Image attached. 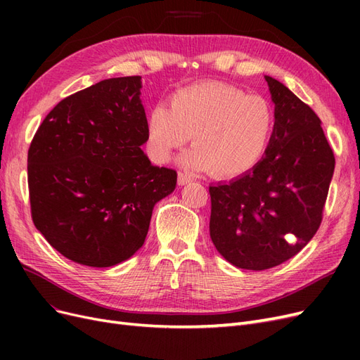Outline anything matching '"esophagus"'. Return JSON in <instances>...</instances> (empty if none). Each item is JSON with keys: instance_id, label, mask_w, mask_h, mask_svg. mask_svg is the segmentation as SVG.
I'll list each match as a JSON object with an SVG mask.
<instances>
[{"instance_id": "1", "label": "esophagus", "mask_w": 360, "mask_h": 360, "mask_svg": "<svg viewBox=\"0 0 360 360\" xmlns=\"http://www.w3.org/2000/svg\"><path fill=\"white\" fill-rule=\"evenodd\" d=\"M191 181H192V177L189 176V174L179 172V184H180V186H183V184H188Z\"/></svg>"}]
</instances>
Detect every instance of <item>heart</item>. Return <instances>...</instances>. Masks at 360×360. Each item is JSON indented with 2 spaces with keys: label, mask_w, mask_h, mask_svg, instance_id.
<instances>
[{
  "label": "heart",
  "mask_w": 360,
  "mask_h": 360,
  "mask_svg": "<svg viewBox=\"0 0 360 360\" xmlns=\"http://www.w3.org/2000/svg\"><path fill=\"white\" fill-rule=\"evenodd\" d=\"M275 130V111L259 96L222 82H200L179 90L169 108L148 114L147 144L156 162H167L191 136L193 148L183 162L212 176L233 179L264 156Z\"/></svg>",
  "instance_id": "heart-1"
}]
</instances>
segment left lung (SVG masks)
<instances>
[{"mask_svg": "<svg viewBox=\"0 0 360 360\" xmlns=\"http://www.w3.org/2000/svg\"><path fill=\"white\" fill-rule=\"evenodd\" d=\"M275 130L257 165L209 188L210 237L226 261L266 270L296 255L320 228L335 169L321 122L284 84L266 76Z\"/></svg>", "mask_w": 360, "mask_h": 360, "instance_id": "1", "label": "left lung"}]
</instances>
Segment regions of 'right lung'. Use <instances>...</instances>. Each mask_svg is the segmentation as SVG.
<instances>
[{"label":"right lung","instance_id":"obj_1","mask_svg":"<svg viewBox=\"0 0 360 360\" xmlns=\"http://www.w3.org/2000/svg\"><path fill=\"white\" fill-rule=\"evenodd\" d=\"M141 76L97 82L63 99L28 150L31 217L61 255L111 267L144 245L151 213L177 183L141 150Z\"/></svg>","mask_w":360,"mask_h":360}]
</instances>
